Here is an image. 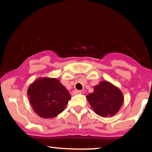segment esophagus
<instances>
[{"label":"esophagus","mask_w":152,"mask_h":152,"mask_svg":"<svg viewBox=\"0 0 152 152\" xmlns=\"http://www.w3.org/2000/svg\"><path fill=\"white\" fill-rule=\"evenodd\" d=\"M82 93V91H81L75 90V91H72V95H77V94H80V93Z\"/></svg>","instance_id":"1"}]
</instances>
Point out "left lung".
Masks as SVG:
<instances>
[{"mask_svg":"<svg viewBox=\"0 0 152 152\" xmlns=\"http://www.w3.org/2000/svg\"><path fill=\"white\" fill-rule=\"evenodd\" d=\"M91 107L101 117H111L118 113L124 102L122 91L107 81L94 87L93 93L86 96Z\"/></svg>","mask_w":152,"mask_h":152,"instance_id":"1","label":"left lung"}]
</instances>
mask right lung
I'll use <instances>...</instances> for the list:
<instances>
[{
    "instance_id": "right-lung-1",
    "label": "right lung",
    "mask_w": 152,
    "mask_h": 152,
    "mask_svg": "<svg viewBox=\"0 0 152 152\" xmlns=\"http://www.w3.org/2000/svg\"><path fill=\"white\" fill-rule=\"evenodd\" d=\"M30 104L39 117L53 118L64 111L70 93L57 78L39 77L28 89Z\"/></svg>"
}]
</instances>
